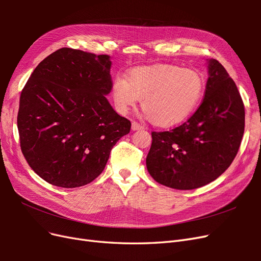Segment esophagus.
<instances>
[{"label": "esophagus", "instance_id": "1", "mask_svg": "<svg viewBox=\"0 0 261 261\" xmlns=\"http://www.w3.org/2000/svg\"><path fill=\"white\" fill-rule=\"evenodd\" d=\"M144 128H145V126L143 124H139L136 121H134L132 123V129L133 130H138V129H144Z\"/></svg>", "mask_w": 261, "mask_h": 261}]
</instances>
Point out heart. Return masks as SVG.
Instances as JSON below:
<instances>
[{
  "label": "heart",
  "instance_id": "obj_1",
  "mask_svg": "<svg viewBox=\"0 0 261 261\" xmlns=\"http://www.w3.org/2000/svg\"><path fill=\"white\" fill-rule=\"evenodd\" d=\"M204 88V78L198 70L161 64L135 67L126 78L116 76L111 96L118 113H128L141 99V108L150 121L170 127L195 112Z\"/></svg>",
  "mask_w": 261,
  "mask_h": 261
}]
</instances>
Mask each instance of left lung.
<instances>
[{
    "label": "left lung",
    "mask_w": 261,
    "mask_h": 261,
    "mask_svg": "<svg viewBox=\"0 0 261 261\" xmlns=\"http://www.w3.org/2000/svg\"><path fill=\"white\" fill-rule=\"evenodd\" d=\"M208 70L204 98L196 112L175 128L151 133L147 169L164 186L187 191L207 185L238 154L245 128L242 97L217 60H209Z\"/></svg>",
    "instance_id": "obj_1"
}]
</instances>
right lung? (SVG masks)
Here are the masks:
<instances>
[{"mask_svg": "<svg viewBox=\"0 0 261 261\" xmlns=\"http://www.w3.org/2000/svg\"><path fill=\"white\" fill-rule=\"evenodd\" d=\"M106 54L62 48L35 68L20 93L17 127L29 167L48 183L74 188L105 170L117 140L130 130L106 98Z\"/></svg>", "mask_w": 261, "mask_h": 261, "instance_id": "add662e5", "label": "right lung"}]
</instances>
